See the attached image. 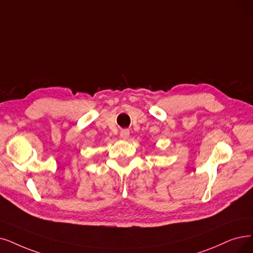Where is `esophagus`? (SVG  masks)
Masks as SVG:
<instances>
[{"label":"esophagus","mask_w":253,"mask_h":253,"mask_svg":"<svg viewBox=\"0 0 253 253\" xmlns=\"http://www.w3.org/2000/svg\"><path fill=\"white\" fill-rule=\"evenodd\" d=\"M129 136V130L127 128H125V129H121L120 132V138L124 139V140H126Z\"/></svg>","instance_id":"1"}]
</instances>
